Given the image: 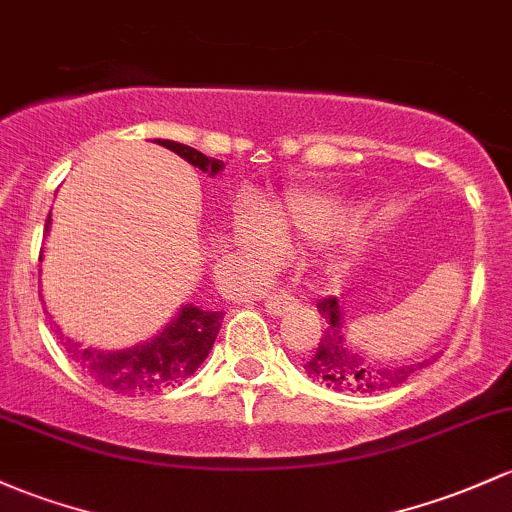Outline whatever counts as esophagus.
<instances>
[{
    "label": "esophagus",
    "mask_w": 512,
    "mask_h": 512,
    "mask_svg": "<svg viewBox=\"0 0 512 512\" xmlns=\"http://www.w3.org/2000/svg\"><path fill=\"white\" fill-rule=\"evenodd\" d=\"M296 306V299L289 294L286 289H277V291H269L265 296V308L269 316H282L284 311Z\"/></svg>",
    "instance_id": "1"
}]
</instances>
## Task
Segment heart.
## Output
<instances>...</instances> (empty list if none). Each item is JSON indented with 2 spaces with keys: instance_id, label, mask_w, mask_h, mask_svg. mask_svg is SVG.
I'll list each match as a JSON object with an SVG mask.
<instances>
[{
  "instance_id": "heart-1",
  "label": "heart",
  "mask_w": 512,
  "mask_h": 512,
  "mask_svg": "<svg viewBox=\"0 0 512 512\" xmlns=\"http://www.w3.org/2000/svg\"><path fill=\"white\" fill-rule=\"evenodd\" d=\"M325 221V209L318 204L316 199H306V196H296L289 204L284 206V211L279 213L277 221H267L265 216H260L257 211L243 209L235 218V226H238V235L243 240L247 250H252L255 255L269 257L272 252H277L279 238L277 233H289V230H301V233L318 235L323 230Z\"/></svg>"
}]
</instances>
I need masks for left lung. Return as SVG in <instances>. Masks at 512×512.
Here are the masks:
<instances>
[{
	"instance_id": "left-lung-1",
	"label": "left lung",
	"mask_w": 512,
	"mask_h": 512,
	"mask_svg": "<svg viewBox=\"0 0 512 512\" xmlns=\"http://www.w3.org/2000/svg\"><path fill=\"white\" fill-rule=\"evenodd\" d=\"M318 313L325 318L328 328L323 330L316 352L308 357L303 364L306 374L313 381H320L333 391L347 393H379L389 391L393 386L406 384V379L418 372V369L428 367L430 359L420 364H381L369 362L367 357L357 355V352L347 350L345 340H342L340 328V306L338 299L328 296V299L318 301Z\"/></svg>"
}]
</instances>
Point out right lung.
I'll use <instances>...</instances> for the list:
<instances>
[{"mask_svg":"<svg viewBox=\"0 0 512 512\" xmlns=\"http://www.w3.org/2000/svg\"><path fill=\"white\" fill-rule=\"evenodd\" d=\"M157 143L184 157L189 165L199 167L201 172L218 174L223 170L221 160L206 157L189 145L172 143V140H157ZM48 223L50 216L46 230ZM221 320V311H201L196 306H184L179 316L155 340L133 347V350H84L72 340H65L63 345L67 357L104 389L121 393V396H150V393L174 389L199 369V364L211 352Z\"/></svg>","mask_w":512,"mask_h":512,"instance_id":"right-lung-1","label":"right lung"}]
</instances>
